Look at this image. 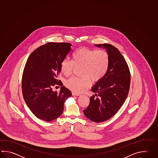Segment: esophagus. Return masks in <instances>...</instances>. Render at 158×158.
<instances>
[{
  "label": "esophagus",
  "mask_w": 158,
  "mask_h": 158,
  "mask_svg": "<svg viewBox=\"0 0 158 158\" xmlns=\"http://www.w3.org/2000/svg\"><path fill=\"white\" fill-rule=\"evenodd\" d=\"M72 95L73 96H80L81 94H77V93H75V92H72Z\"/></svg>",
  "instance_id": "esophagus-1"
}]
</instances>
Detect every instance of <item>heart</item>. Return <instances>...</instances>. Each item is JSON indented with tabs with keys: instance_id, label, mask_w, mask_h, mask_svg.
<instances>
[{
	"instance_id": "heart-1",
	"label": "heart",
	"mask_w": 158,
	"mask_h": 158,
	"mask_svg": "<svg viewBox=\"0 0 158 158\" xmlns=\"http://www.w3.org/2000/svg\"><path fill=\"white\" fill-rule=\"evenodd\" d=\"M109 60V55L105 50L96 51L85 47L78 49L73 53L71 61L65 58L62 61L61 70L66 76H69L75 67L81 66V75L83 77H72L66 81V86L75 92H82L90 85V80L98 81L105 75Z\"/></svg>"
}]
</instances>
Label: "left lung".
Segmentation results:
<instances>
[{"instance_id": "left-lung-1", "label": "left lung", "mask_w": 158, "mask_h": 158, "mask_svg": "<svg viewBox=\"0 0 158 158\" xmlns=\"http://www.w3.org/2000/svg\"><path fill=\"white\" fill-rule=\"evenodd\" d=\"M94 45L106 50L109 65L106 74L92 88L95 95L90 97L89 104L83 113L91 121L101 123L113 117L125 102L131 74L126 60L116 47L110 44Z\"/></svg>"}]
</instances>
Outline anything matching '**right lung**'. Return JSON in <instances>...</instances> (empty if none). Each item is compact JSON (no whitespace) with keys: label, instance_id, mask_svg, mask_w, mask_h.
<instances>
[{"label":"right lung","instance_id":"right-lung-1","mask_svg":"<svg viewBox=\"0 0 158 158\" xmlns=\"http://www.w3.org/2000/svg\"><path fill=\"white\" fill-rule=\"evenodd\" d=\"M69 43H48L30 55L23 72V97L35 116L46 122L58 118L64 111V102L71 96L63 86L59 92L53 87L62 85L57 77L61 64L71 51Z\"/></svg>","mask_w":158,"mask_h":158}]
</instances>
